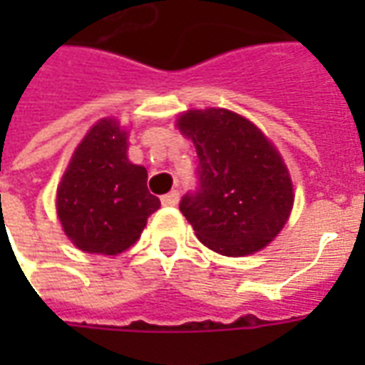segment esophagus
<instances>
[{"instance_id": "34e87169", "label": "esophagus", "mask_w": 365, "mask_h": 365, "mask_svg": "<svg viewBox=\"0 0 365 365\" xmlns=\"http://www.w3.org/2000/svg\"><path fill=\"white\" fill-rule=\"evenodd\" d=\"M162 205L164 207H174L178 205V201H180V191H170V193H166V195H162Z\"/></svg>"}]
</instances>
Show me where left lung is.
<instances>
[{
    "mask_svg": "<svg viewBox=\"0 0 365 365\" xmlns=\"http://www.w3.org/2000/svg\"><path fill=\"white\" fill-rule=\"evenodd\" d=\"M178 127L197 150L195 190L183 195L180 211L199 240L225 256L264 248L293 207L282 156L260 128L227 109L185 113Z\"/></svg>",
    "mask_w": 365,
    "mask_h": 365,
    "instance_id": "1",
    "label": "left lung"
}]
</instances>
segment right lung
I'll use <instances>...</instances> for the list:
<instances>
[{
    "mask_svg": "<svg viewBox=\"0 0 365 365\" xmlns=\"http://www.w3.org/2000/svg\"><path fill=\"white\" fill-rule=\"evenodd\" d=\"M146 170L127 158V133L113 119L97 123L72 156L56 195L64 232L80 250L119 254L133 246L158 211Z\"/></svg>",
    "mask_w": 365,
    "mask_h": 365,
    "instance_id": "right-lung-1",
    "label": "right lung"
}]
</instances>
